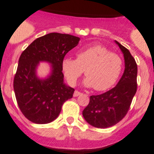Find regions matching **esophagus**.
<instances>
[{
	"mask_svg": "<svg viewBox=\"0 0 154 154\" xmlns=\"http://www.w3.org/2000/svg\"><path fill=\"white\" fill-rule=\"evenodd\" d=\"M80 94H81V93L79 92L78 91H75L74 93V97H78Z\"/></svg>",
	"mask_w": 154,
	"mask_h": 154,
	"instance_id": "1",
	"label": "esophagus"
}]
</instances>
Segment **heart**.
<instances>
[{
	"label": "heart",
	"mask_w": 154,
	"mask_h": 154,
	"mask_svg": "<svg viewBox=\"0 0 154 154\" xmlns=\"http://www.w3.org/2000/svg\"><path fill=\"white\" fill-rule=\"evenodd\" d=\"M62 70L70 85H74L85 72L84 84L97 91L109 89L116 83L123 67L122 59L117 54L102 45H94L80 50L77 59L63 58Z\"/></svg>",
	"instance_id": "b5f03b06"
}]
</instances>
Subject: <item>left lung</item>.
Segmentation results:
<instances>
[{"label":"left lung","instance_id":"left-lung-1","mask_svg":"<svg viewBox=\"0 0 154 154\" xmlns=\"http://www.w3.org/2000/svg\"><path fill=\"white\" fill-rule=\"evenodd\" d=\"M124 54L125 69L118 84L110 91L92 95L83 110L86 121L97 128H107L117 124L126 116L137 92V65L130 51L115 41Z\"/></svg>","mask_w":154,"mask_h":154}]
</instances>
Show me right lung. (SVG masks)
I'll return each instance as SVG.
<instances>
[{
    "mask_svg": "<svg viewBox=\"0 0 154 154\" xmlns=\"http://www.w3.org/2000/svg\"><path fill=\"white\" fill-rule=\"evenodd\" d=\"M80 38L60 33L38 37L22 52L14 79L17 103L23 116L34 124H45L54 120L63 103L73 97L74 89L63 83L61 62L65 55L78 44ZM40 61L52 65L46 79L36 77Z\"/></svg>",
    "mask_w": 154,
    "mask_h": 154,
    "instance_id": "obj_1",
    "label": "right lung"
}]
</instances>
